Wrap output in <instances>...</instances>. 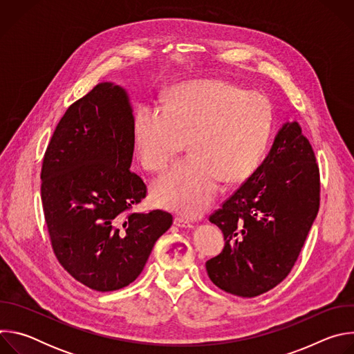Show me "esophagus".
I'll list each match as a JSON object with an SVG mask.
<instances>
[{"mask_svg":"<svg viewBox=\"0 0 354 354\" xmlns=\"http://www.w3.org/2000/svg\"><path fill=\"white\" fill-rule=\"evenodd\" d=\"M174 223H175V225L179 227V228H193V224L189 223L187 220L182 218V217H175Z\"/></svg>","mask_w":354,"mask_h":354,"instance_id":"esophagus-1","label":"esophagus"}]
</instances>
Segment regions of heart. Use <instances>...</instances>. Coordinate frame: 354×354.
<instances>
[{
    "label": "heart",
    "instance_id": "obj_1",
    "mask_svg": "<svg viewBox=\"0 0 354 354\" xmlns=\"http://www.w3.org/2000/svg\"><path fill=\"white\" fill-rule=\"evenodd\" d=\"M273 127L270 100L225 80L174 86L164 109L140 105L133 119L136 153L148 171H161L189 140V160L175 164L151 189L160 207L187 217L203 213L220 183L245 179L265 156Z\"/></svg>",
    "mask_w": 354,
    "mask_h": 354
}]
</instances>
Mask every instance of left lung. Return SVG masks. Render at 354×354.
<instances>
[{"mask_svg": "<svg viewBox=\"0 0 354 354\" xmlns=\"http://www.w3.org/2000/svg\"><path fill=\"white\" fill-rule=\"evenodd\" d=\"M297 120L281 124L269 154L210 216L224 234L206 262L210 280L239 297L261 295L292 269L319 209V169Z\"/></svg>", "mask_w": 354, "mask_h": 354, "instance_id": "8db88e82", "label": "left lung"}]
</instances>
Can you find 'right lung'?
<instances>
[{
    "label": "right lung",
    "instance_id": "right-lung-1",
    "mask_svg": "<svg viewBox=\"0 0 354 354\" xmlns=\"http://www.w3.org/2000/svg\"><path fill=\"white\" fill-rule=\"evenodd\" d=\"M133 119L129 92L99 82L67 109L43 158L41 201L55 254L96 291L133 283L172 225L167 212L127 213L147 193L130 171Z\"/></svg>",
    "mask_w": 354,
    "mask_h": 354
}]
</instances>
